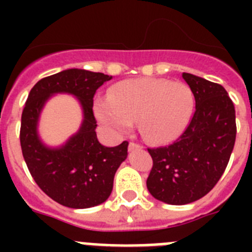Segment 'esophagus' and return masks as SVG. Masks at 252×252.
<instances>
[{
  "label": "esophagus",
  "mask_w": 252,
  "mask_h": 252,
  "mask_svg": "<svg viewBox=\"0 0 252 252\" xmlns=\"http://www.w3.org/2000/svg\"><path fill=\"white\" fill-rule=\"evenodd\" d=\"M139 149H141V146L137 145V144H135V142H130V144H128V150L130 151L139 150Z\"/></svg>",
  "instance_id": "1"
}]
</instances>
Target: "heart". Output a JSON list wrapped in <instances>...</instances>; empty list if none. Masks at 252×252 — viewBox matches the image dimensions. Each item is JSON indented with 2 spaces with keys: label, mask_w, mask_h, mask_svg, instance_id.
<instances>
[{
  "label": "heart",
  "mask_w": 252,
  "mask_h": 252,
  "mask_svg": "<svg viewBox=\"0 0 252 252\" xmlns=\"http://www.w3.org/2000/svg\"><path fill=\"white\" fill-rule=\"evenodd\" d=\"M194 94L182 82L137 78L116 83L108 98L94 104L95 117L117 133H126L139 120L140 132L153 144H169L188 127Z\"/></svg>",
  "instance_id": "obj_1"
}]
</instances>
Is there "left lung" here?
<instances>
[{"label": "left lung", "instance_id": "1", "mask_svg": "<svg viewBox=\"0 0 252 252\" xmlns=\"http://www.w3.org/2000/svg\"><path fill=\"white\" fill-rule=\"evenodd\" d=\"M193 91L195 112L174 144L148 149L153 158L146 187L155 199L183 206L201 199L223 174L236 140V115L223 87L183 73Z\"/></svg>", "mask_w": 252, "mask_h": 252}]
</instances>
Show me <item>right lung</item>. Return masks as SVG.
Listing matches in <instances>:
<instances>
[{
    "mask_svg": "<svg viewBox=\"0 0 252 252\" xmlns=\"http://www.w3.org/2000/svg\"><path fill=\"white\" fill-rule=\"evenodd\" d=\"M110 79L112 77L103 73L65 69L43 78L29 93L20 130L22 155L40 189L62 206L83 209L106 202L116 171L127 158V141L108 148L102 145L95 133L93 97ZM55 94L75 96L84 119L77 132L65 143L50 147L39 137L38 122L46 102Z\"/></svg>",
    "mask_w": 252,
    "mask_h": 252,
    "instance_id": "obj_1",
    "label": "right lung"
}]
</instances>
